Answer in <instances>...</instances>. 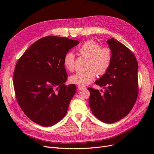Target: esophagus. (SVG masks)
<instances>
[{
  "instance_id": "1",
  "label": "esophagus",
  "mask_w": 154,
  "mask_h": 154,
  "mask_svg": "<svg viewBox=\"0 0 154 154\" xmlns=\"http://www.w3.org/2000/svg\"><path fill=\"white\" fill-rule=\"evenodd\" d=\"M78 88H79V91H83V90L85 89L86 87H85V86H82V85H79V86H78Z\"/></svg>"
}]
</instances>
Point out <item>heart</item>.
<instances>
[{"instance_id":"obj_1","label":"heart","mask_w":154,"mask_h":154,"mask_svg":"<svg viewBox=\"0 0 154 154\" xmlns=\"http://www.w3.org/2000/svg\"><path fill=\"white\" fill-rule=\"evenodd\" d=\"M79 54L88 59L87 70L78 72L70 77L72 84L79 85L90 84L97 74L103 75L109 70L112 62V52L109 48L102 47L92 40H87L79 48ZM64 67L69 71H73L75 67V55L72 52L65 54L63 59Z\"/></svg>"}]
</instances>
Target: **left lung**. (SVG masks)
<instances>
[{"label": "left lung", "mask_w": 154, "mask_h": 154, "mask_svg": "<svg viewBox=\"0 0 154 154\" xmlns=\"http://www.w3.org/2000/svg\"><path fill=\"white\" fill-rule=\"evenodd\" d=\"M112 52L109 70L95 84L106 89L103 94L93 88L88 99L93 114L105 123H114L125 117L133 108L138 96V63L134 54L123 44L107 40Z\"/></svg>", "instance_id": "obj_1"}]
</instances>
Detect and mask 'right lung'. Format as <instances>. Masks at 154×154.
<instances>
[{"label":"right lung","mask_w":154,"mask_h":154,"mask_svg":"<svg viewBox=\"0 0 154 154\" xmlns=\"http://www.w3.org/2000/svg\"><path fill=\"white\" fill-rule=\"evenodd\" d=\"M79 44L66 37H44L16 63L13 76L16 99L24 114L35 123L52 126L66 115L77 88L74 84L65 85L67 74L63 59Z\"/></svg>","instance_id":"obj_1"}]
</instances>
